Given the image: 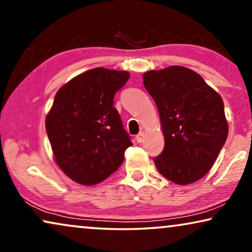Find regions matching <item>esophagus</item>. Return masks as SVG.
<instances>
[{
	"label": "esophagus",
	"mask_w": 252,
	"mask_h": 252,
	"mask_svg": "<svg viewBox=\"0 0 252 252\" xmlns=\"http://www.w3.org/2000/svg\"><path fill=\"white\" fill-rule=\"evenodd\" d=\"M144 137H145V133L143 132V131H141V132H139L136 136V140H137V143H143L144 141Z\"/></svg>",
	"instance_id": "obj_1"
}]
</instances>
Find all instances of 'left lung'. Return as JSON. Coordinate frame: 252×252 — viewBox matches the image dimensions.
Returning a JSON list of instances; mask_svg holds the SVG:
<instances>
[{"mask_svg":"<svg viewBox=\"0 0 252 252\" xmlns=\"http://www.w3.org/2000/svg\"><path fill=\"white\" fill-rule=\"evenodd\" d=\"M143 77L158 106L164 136L155 166L178 185L196 182L211 169L227 139L221 97L196 72L183 66L150 70Z\"/></svg>","mask_w":252,"mask_h":252,"instance_id":"1","label":"left lung"}]
</instances>
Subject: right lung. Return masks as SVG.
<instances>
[{"label":"right lung","instance_id":"add662e5","mask_svg":"<svg viewBox=\"0 0 252 252\" xmlns=\"http://www.w3.org/2000/svg\"><path fill=\"white\" fill-rule=\"evenodd\" d=\"M126 70H87L63 86L45 119L55 161L74 182L91 186L119 169L130 136L113 104Z\"/></svg>","mask_w":252,"mask_h":252}]
</instances>
